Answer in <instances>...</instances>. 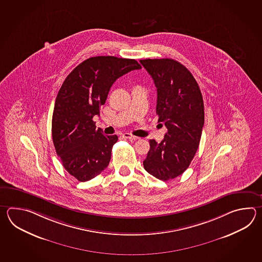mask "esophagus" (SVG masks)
<instances>
[{
	"instance_id": "esophagus-1",
	"label": "esophagus",
	"mask_w": 262,
	"mask_h": 262,
	"mask_svg": "<svg viewBox=\"0 0 262 262\" xmlns=\"http://www.w3.org/2000/svg\"><path fill=\"white\" fill-rule=\"evenodd\" d=\"M123 137L124 139H130V140H138V139H139V137H136V136H133V135L129 133L123 134Z\"/></svg>"
}]
</instances>
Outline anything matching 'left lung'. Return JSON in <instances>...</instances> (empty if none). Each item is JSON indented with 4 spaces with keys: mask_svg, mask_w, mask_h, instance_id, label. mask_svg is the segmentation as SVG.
Instances as JSON below:
<instances>
[{
    "mask_svg": "<svg viewBox=\"0 0 262 262\" xmlns=\"http://www.w3.org/2000/svg\"><path fill=\"white\" fill-rule=\"evenodd\" d=\"M157 89L156 114L167 127L160 143L150 139L145 170L167 181L189 167L201 141L204 104L201 89L186 67L172 59L140 60Z\"/></svg>",
    "mask_w": 262,
    "mask_h": 262,
    "instance_id": "obj_1",
    "label": "left lung"
}]
</instances>
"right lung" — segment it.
<instances>
[{
    "mask_svg": "<svg viewBox=\"0 0 262 262\" xmlns=\"http://www.w3.org/2000/svg\"><path fill=\"white\" fill-rule=\"evenodd\" d=\"M141 67L134 59L92 57L73 69L56 97L52 139L67 172L79 182L95 178L106 168L118 137L105 136L93 118L100 114L112 84Z\"/></svg>",
    "mask_w": 262,
    "mask_h": 262,
    "instance_id": "add662e5",
    "label": "right lung"
}]
</instances>
